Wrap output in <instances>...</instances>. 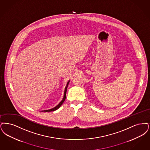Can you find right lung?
Wrapping results in <instances>:
<instances>
[{
	"instance_id": "obj_1",
	"label": "right lung",
	"mask_w": 150,
	"mask_h": 150,
	"mask_svg": "<svg viewBox=\"0 0 150 150\" xmlns=\"http://www.w3.org/2000/svg\"><path fill=\"white\" fill-rule=\"evenodd\" d=\"M69 82H70V80L68 81V82H67V85H66V86H65V90H64V96H63V98L62 100V101L59 103L55 107H54V108H52V109H48V110H45L40 111H45V112L53 111H55L56 110H57L58 109H59V108L61 106V105L63 104V103H64V101H65V98H66V93H67V87H68V86L69 85Z\"/></svg>"
}]
</instances>
